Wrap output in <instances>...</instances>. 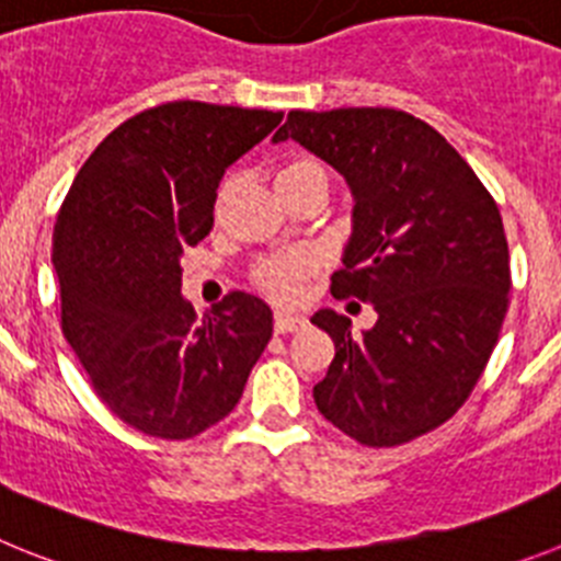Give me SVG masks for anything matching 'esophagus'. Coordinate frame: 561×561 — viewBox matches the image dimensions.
<instances>
[{
  "label": "esophagus",
  "instance_id": "34e87169",
  "mask_svg": "<svg viewBox=\"0 0 561 561\" xmlns=\"http://www.w3.org/2000/svg\"><path fill=\"white\" fill-rule=\"evenodd\" d=\"M305 327V318L290 316V312H276L274 316V332L276 335H287V332H296Z\"/></svg>",
  "mask_w": 561,
  "mask_h": 561
}]
</instances>
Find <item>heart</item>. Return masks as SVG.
<instances>
[{
  "label": "heart",
  "mask_w": 561,
  "mask_h": 561,
  "mask_svg": "<svg viewBox=\"0 0 561 561\" xmlns=\"http://www.w3.org/2000/svg\"><path fill=\"white\" fill-rule=\"evenodd\" d=\"M321 184L330 186V175L321 161L310 159V156H290V159L282 161V168L276 170V186H279L282 195H290L301 186ZM312 265L307 256L301 254H279L268 256V260H260L251 271V279L260 287L262 293H268L271 299L276 301H290L296 299L301 282L310 276Z\"/></svg>",
  "instance_id": "heart-1"
}]
</instances>
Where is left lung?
I'll list each match as a JSON object with an SVG mask.
<instances>
[{
	"instance_id": "obj_1",
	"label": "left lung",
	"mask_w": 561,
	"mask_h": 561,
	"mask_svg": "<svg viewBox=\"0 0 561 561\" xmlns=\"http://www.w3.org/2000/svg\"><path fill=\"white\" fill-rule=\"evenodd\" d=\"M296 139L350 181L355 231L335 299L366 301L377 324L318 310L335 341L312 388L327 422L366 447L436 431L467 402L508 310V243L486 186L436 128L397 108L290 111Z\"/></svg>"
}]
</instances>
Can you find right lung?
<instances>
[{
    "mask_svg": "<svg viewBox=\"0 0 561 561\" xmlns=\"http://www.w3.org/2000/svg\"><path fill=\"white\" fill-rule=\"evenodd\" d=\"M282 111L175 100L111 130L55 220L60 330L103 405L145 436L184 442L229 416L274 332L262 299L211 312L181 296V254L211 231L226 168Z\"/></svg>",
    "mask_w": 561,
    "mask_h": 561,
    "instance_id": "1",
    "label": "right lung"
}]
</instances>
